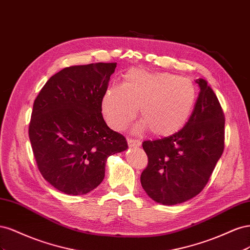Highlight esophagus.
Instances as JSON below:
<instances>
[{
  "label": "esophagus",
  "instance_id": "1",
  "mask_svg": "<svg viewBox=\"0 0 250 250\" xmlns=\"http://www.w3.org/2000/svg\"><path fill=\"white\" fill-rule=\"evenodd\" d=\"M127 143H128V145H129L130 147H139V146H141V142L139 140H135V139H132V138H128L127 139Z\"/></svg>",
  "mask_w": 250,
  "mask_h": 250
}]
</instances>
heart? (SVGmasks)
<instances>
[{
    "mask_svg": "<svg viewBox=\"0 0 250 250\" xmlns=\"http://www.w3.org/2000/svg\"><path fill=\"white\" fill-rule=\"evenodd\" d=\"M197 89L191 79L170 73L131 70L121 86H109L102 98V112L116 130L129 125L140 107L145 126L155 137H170L183 129L194 109Z\"/></svg>",
    "mask_w": 250,
    "mask_h": 250,
    "instance_id": "1",
    "label": "heart"
}]
</instances>
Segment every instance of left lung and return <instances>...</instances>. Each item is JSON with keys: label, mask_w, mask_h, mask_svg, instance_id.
<instances>
[{"label": "left lung", "mask_w": 250, "mask_h": 250, "mask_svg": "<svg viewBox=\"0 0 250 250\" xmlns=\"http://www.w3.org/2000/svg\"><path fill=\"white\" fill-rule=\"evenodd\" d=\"M200 92L183 129L170 137L145 141L148 165L141 184L154 201L173 206L198 195L208 183L224 150V112L208 82L197 79Z\"/></svg>", "instance_id": "8db88e82"}]
</instances>
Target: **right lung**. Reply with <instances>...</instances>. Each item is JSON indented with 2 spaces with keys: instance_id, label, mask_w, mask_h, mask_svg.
<instances>
[{
  "instance_id": "right-lung-1",
  "label": "right lung",
  "mask_w": 250,
  "mask_h": 250,
  "mask_svg": "<svg viewBox=\"0 0 250 250\" xmlns=\"http://www.w3.org/2000/svg\"><path fill=\"white\" fill-rule=\"evenodd\" d=\"M117 62L64 67L33 103L29 139L35 162L58 191L84 195L105 176L107 157L128 148L102 116V98Z\"/></svg>"
}]
</instances>
